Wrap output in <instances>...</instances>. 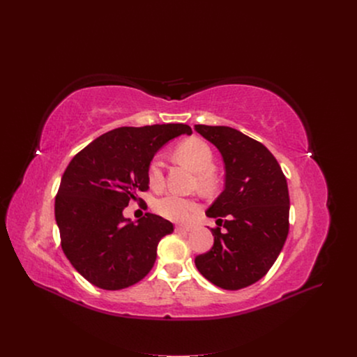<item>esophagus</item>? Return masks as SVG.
<instances>
[{
    "instance_id": "esophagus-1",
    "label": "esophagus",
    "mask_w": 357,
    "mask_h": 357,
    "mask_svg": "<svg viewBox=\"0 0 357 357\" xmlns=\"http://www.w3.org/2000/svg\"><path fill=\"white\" fill-rule=\"evenodd\" d=\"M175 231H176V233H188V231H190V229H189V227H185V226H176V227H175Z\"/></svg>"
}]
</instances>
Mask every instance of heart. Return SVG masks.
I'll return each instance as SVG.
<instances>
[{"instance_id":"heart-1","label":"heart","mask_w":357,"mask_h":357,"mask_svg":"<svg viewBox=\"0 0 357 357\" xmlns=\"http://www.w3.org/2000/svg\"><path fill=\"white\" fill-rule=\"evenodd\" d=\"M175 158L196 172V185L203 192H212L219 185L215 171V157L211 145L200 138H188L179 142L174 149ZM146 178L151 188L161 189L164 186V162L161 157H154L146 167ZM199 209L197 202L178 195H167L157 200L155 211L162 218L185 223Z\"/></svg>"}]
</instances>
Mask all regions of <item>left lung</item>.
Segmentation results:
<instances>
[{"instance_id":"1","label":"left lung","mask_w":357,"mask_h":357,"mask_svg":"<svg viewBox=\"0 0 357 357\" xmlns=\"http://www.w3.org/2000/svg\"><path fill=\"white\" fill-rule=\"evenodd\" d=\"M220 151L225 190L206 211L215 218L213 247L196 256L199 273L223 289H241L261 280L275 263L289 230L285 175L259 141L223 126H195Z\"/></svg>"}]
</instances>
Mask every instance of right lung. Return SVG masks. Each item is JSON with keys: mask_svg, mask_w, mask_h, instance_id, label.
<instances>
[{"mask_svg": "<svg viewBox=\"0 0 357 357\" xmlns=\"http://www.w3.org/2000/svg\"><path fill=\"white\" fill-rule=\"evenodd\" d=\"M181 134H192L190 127H120L96 138L69 162L55 197V218L65 256L90 284L123 289L154 266L157 245L174 225L152 213L134 225L123 211L138 192L148 190L146 167L155 152Z\"/></svg>", "mask_w": 357, "mask_h": 357, "instance_id": "obj_1", "label": "right lung"}]
</instances>
